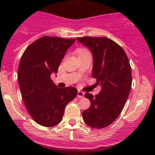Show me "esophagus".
<instances>
[{
    "instance_id": "34e87169",
    "label": "esophagus",
    "mask_w": 155,
    "mask_h": 155,
    "mask_svg": "<svg viewBox=\"0 0 155 155\" xmlns=\"http://www.w3.org/2000/svg\"><path fill=\"white\" fill-rule=\"evenodd\" d=\"M77 96L78 98H84V92L81 91V90H78L77 93Z\"/></svg>"
}]
</instances>
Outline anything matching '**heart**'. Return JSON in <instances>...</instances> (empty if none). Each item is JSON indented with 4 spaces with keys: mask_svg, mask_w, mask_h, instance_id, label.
I'll return each instance as SVG.
<instances>
[{
    "mask_svg": "<svg viewBox=\"0 0 155 155\" xmlns=\"http://www.w3.org/2000/svg\"><path fill=\"white\" fill-rule=\"evenodd\" d=\"M87 50H86L85 49H82V48H80L78 49V50H77V53L78 55L79 56V55H81V54H84V53H87Z\"/></svg>",
    "mask_w": 155,
    "mask_h": 155,
    "instance_id": "heart-1",
    "label": "heart"
}]
</instances>
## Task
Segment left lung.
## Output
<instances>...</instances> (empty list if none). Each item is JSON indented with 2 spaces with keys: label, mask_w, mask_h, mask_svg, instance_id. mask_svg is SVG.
<instances>
[{
  "label": "left lung",
  "mask_w": 155,
  "mask_h": 155,
  "mask_svg": "<svg viewBox=\"0 0 155 155\" xmlns=\"http://www.w3.org/2000/svg\"><path fill=\"white\" fill-rule=\"evenodd\" d=\"M77 41L93 53L92 76L102 87L95 96L84 95L91 105L83 111V119L90 127L104 128L118 117L129 96L132 85L129 59L124 49L108 38L83 37Z\"/></svg>",
  "instance_id": "left-lung-1"
}]
</instances>
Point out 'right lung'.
<instances>
[{
	"mask_svg": "<svg viewBox=\"0 0 155 155\" xmlns=\"http://www.w3.org/2000/svg\"><path fill=\"white\" fill-rule=\"evenodd\" d=\"M75 39L44 36L31 44L22 54L18 81L22 100L38 124L51 127L61 122L65 106L77 96L73 87L59 88L50 78Z\"/></svg>",
	"mask_w": 155,
	"mask_h": 155,
	"instance_id": "add662e5",
	"label": "right lung"
}]
</instances>
